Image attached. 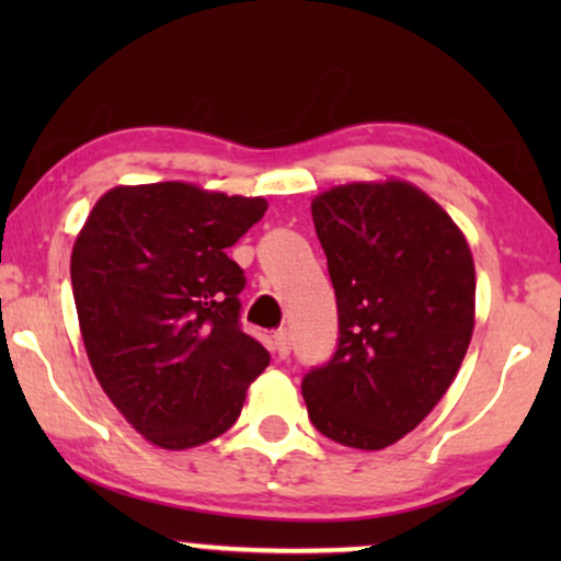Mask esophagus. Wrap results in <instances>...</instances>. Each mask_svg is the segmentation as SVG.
I'll use <instances>...</instances> for the list:
<instances>
[{"label": "esophagus", "mask_w": 561, "mask_h": 561, "mask_svg": "<svg viewBox=\"0 0 561 561\" xmlns=\"http://www.w3.org/2000/svg\"><path fill=\"white\" fill-rule=\"evenodd\" d=\"M273 350L278 352L280 359H286L290 355V334H288V329H278V332L273 334Z\"/></svg>", "instance_id": "esophagus-1"}]
</instances>
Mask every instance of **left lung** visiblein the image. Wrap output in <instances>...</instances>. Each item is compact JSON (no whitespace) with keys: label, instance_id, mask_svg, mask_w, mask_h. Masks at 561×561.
I'll return each instance as SVG.
<instances>
[{"label":"left lung","instance_id":"obj_1","mask_svg":"<svg viewBox=\"0 0 561 561\" xmlns=\"http://www.w3.org/2000/svg\"><path fill=\"white\" fill-rule=\"evenodd\" d=\"M311 217L340 336L301 380L309 419L344 447H390L439 403L470 347V248L439 204L401 181L336 186Z\"/></svg>","mask_w":561,"mask_h":561}]
</instances>
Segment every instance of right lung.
<instances>
[{"mask_svg":"<svg viewBox=\"0 0 561 561\" xmlns=\"http://www.w3.org/2000/svg\"><path fill=\"white\" fill-rule=\"evenodd\" d=\"M265 198L188 183L99 198L71 255L89 363L145 439L188 449L225 434L271 355L240 324L244 271L227 255Z\"/></svg>","mask_w":561,"mask_h":561,"instance_id":"1","label":"right lung"}]
</instances>
